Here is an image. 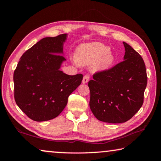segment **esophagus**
<instances>
[{"label":"esophagus","mask_w":161,"mask_h":161,"mask_svg":"<svg viewBox=\"0 0 161 161\" xmlns=\"http://www.w3.org/2000/svg\"><path fill=\"white\" fill-rule=\"evenodd\" d=\"M89 75H86L84 76L83 77V80H82V83L83 84H86L89 81Z\"/></svg>","instance_id":"obj_1"}]
</instances>
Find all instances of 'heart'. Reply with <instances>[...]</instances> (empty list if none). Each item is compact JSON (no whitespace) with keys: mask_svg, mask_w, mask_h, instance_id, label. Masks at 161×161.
I'll use <instances>...</instances> for the list:
<instances>
[{"mask_svg":"<svg viewBox=\"0 0 161 161\" xmlns=\"http://www.w3.org/2000/svg\"><path fill=\"white\" fill-rule=\"evenodd\" d=\"M76 59L79 64H94L95 71L107 69L115 61L110 48L102 42H94L81 45L78 48Z\"/></svg>","mask_w":161,"mask_h":161,"instance_id":"obj_1","label":"heart"}]
</instances>
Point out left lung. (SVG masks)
Segmentation results:
<instances>
[{
	"label": "left lung",
	"instance_id": "1",
	"mask_svg": "<svg viewBox=\"0 0 161 161\" xmlns=\"http://www.w3.org/2000/svg\"><path fill=\"white\" fill-rule=\"evenodd\" d=\"M123 43L124 60L109 69L96 72L88 83L92 113L107 123L129 121L143 103L147 85L145 63L137 52Z\"/></svg>",
	"mask_w": 161,
	"mask_h": 161
}]
</instances>
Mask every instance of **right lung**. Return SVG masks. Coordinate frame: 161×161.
Wrapping results in <instances>:
<instances>
[{"label":"right lung","mask_w":161,"mask_h":161,"mask_svg":"<svg viewBox=\"0 0 161 161\" xmlns=\"http://www.w3.org/2000/svg\"><path fill=\"white\" fill-rule=\"evenodd\" d=\"M67 36L40 40L22 55L14 71L15 101L33 121H49L59 116L82 81L81 74L68 75L59 70L66 60L62 54Z\"/></svg>","instance_id":"right-lung-1"}]
</instances>
